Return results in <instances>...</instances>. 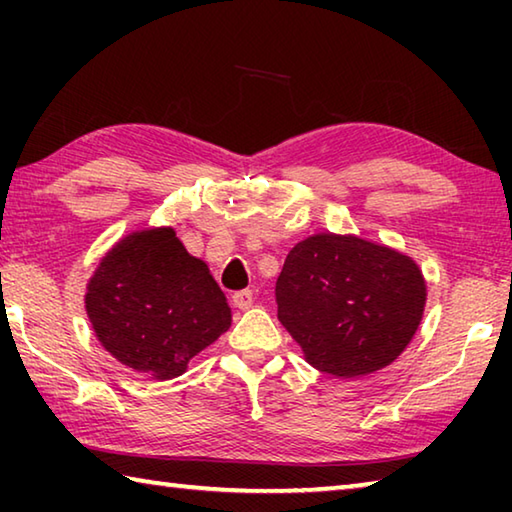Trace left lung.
<instances>
[{
    "instance_id": "8db88e82",
    "label": "left lung",
    "mask_w": 512,
    "mask_h": 512,
    "mask_svg": "<svg viewBox=\"0 0 512 512\" xmlns=\"http://www.w3.org/2000/svg\"><path fill=\"white\" fill-rule=\"evenodd\" d=\"M85 311L112 357L155 379L183 375L232 323L210 268L173 228L131 232L115 244L90 277Z\"/></svg>"
}]
</instances>
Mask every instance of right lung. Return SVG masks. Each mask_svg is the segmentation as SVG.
<instances>
[{"mask_svg": "<svg viewBox=\"0 0 512 512\" xmlns=\"http://www.w3.org/2000/svg\"><path fill=\"white\" fill-rule=\"evenodd\" d=\"M275 300L311 366L348 379L400 357L422 320L427 287L411 257L320 232L287 255Z\"/></svg>", "mask_w": 512, "mask_h": 512, "instance_id": "1", "label": "right lung"}]
</instances>
